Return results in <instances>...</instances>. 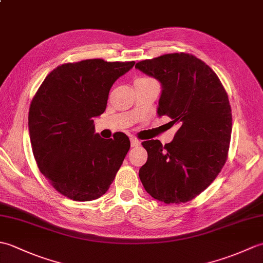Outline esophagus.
Wrapping results in <instances>:
<instances>
[{"instance_id":"obj_1","label":"esophagus","mask_w":263,"mask_h":263,"mask_svg":"<svg viewBox=\"0 0 263 263\" xmlns=\"http://www.w3.org/2000/svg\"><path fill=\"white\" fill-rule=\"evenodd\" d=\"M130 141H131V147H137V146H139V144L141 143V141L139 140V139H137L136 137H131L130 138Z\"/></svg>"}]
</instances>
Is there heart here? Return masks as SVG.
<instances>
[{
	"instance_id": "1",
	"label": "heart",
	"mask_w": 263,
	"mask_h": 263,
	"mask_svg": "<svg viewBox=\"0 0 263 263\" xmlns=\"http://www.w3.org/2000/svg\"><path fill=\"white\" fill-rule=\"evenodd\" d=\"M149 78H140V79H138V80H148Z\"/></svg>"
}]
</instances>
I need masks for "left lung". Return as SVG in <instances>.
Returning a JSON list of instances; mask_svg holds the SVG:
<instances>
[{
    "instance_id": "obj_1",
    "label": "left lung",
    "mask_w": 263,
    "mask_h": 263,
    "mask_svg": "<svg viewBox=\"0 0 263 263\" xmlns=\"http://www.w3.org/2000/svg\"><path fill=\"white\" fill-rule=\"evenodd\" d=\"M161 82L157 113L178 130L171 143L143 141L147 163L139 171L144 190L165 203L191 201L224 167L232 135V109L219 78L189 53H171L136 64Z\"/></svg>"
}]
</instances>
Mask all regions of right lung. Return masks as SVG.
Instances as JSON below:
<instances>
[{
    "instance_id": "1",
    "label": "right lung",
    "mask_w": 263,
    "mask_h": 263,
    "mask_svg": "<svg viewBox=\"0 0 263 263\" xmlns=\"http://www.w3.org/2000/svg\"><path fill=\"white\" fill-rule=\"evenodd\" d=\"M103 59L64 63L49 72L28 116L33 157L42 174L64 197L98 199L109 189L130 149L123 132L95 135L93 117L103 114L113 83L135 65Z\"/></svg>"
}]
</instances>
